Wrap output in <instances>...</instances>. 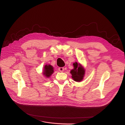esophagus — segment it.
<instances>
[{"instance_id": "esophagus-1", "label": "esophagus", "mask_w": 125, "mask_h": 125, "mask_svg": "<svg viewBox=\"0 0 125 125\" xmlns=\"http://www.w3.org/2000/svg\"><path fill=\"white\" fill-rule=\"evenodd\" d=\"M59 71L61 72H62L64 71V67H59Z\"/></svg>"}]
</instances>
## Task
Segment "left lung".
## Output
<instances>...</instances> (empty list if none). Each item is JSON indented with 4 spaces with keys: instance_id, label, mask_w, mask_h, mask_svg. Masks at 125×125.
Masks as SVG:
<instances>
[{
    "instance_id": "1",
    "label": "left lung",
    "mask_w": 125,
    "mask_h": 125,
    "mask_svg": "<svg viewBox=\"0 0 125 125\" xmlns=\"http://www.w3.org/2000/svg\"><path fill=\"white\" fill-rule=\"evenodd\" d=\"M73 65V69L70 71V73L72 75V78L74 81L80 82L83 80L85 70L80 63H78L76 62H74Z\"/></svg>"
}]
</instances>
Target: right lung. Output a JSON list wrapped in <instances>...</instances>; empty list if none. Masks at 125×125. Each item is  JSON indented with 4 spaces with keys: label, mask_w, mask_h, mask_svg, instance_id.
<instances>
[{
    "label": "right lung",
    "mask_w": 125,
    "mask_h": 125,
    "mask_svg": "<svg viewBox=\"0 0 125 125\" xmlns=\"http://www.w3.org/2000/svg\"><path fill=\"white\" fill-rule=\"evenodd\" d=\"M54 72V68L50 64H46L44 66V69L43 70L42 74L46 78H49L51 76V75Z\"/></svg>",
    "instance_id": "1"
}]
</instances>
